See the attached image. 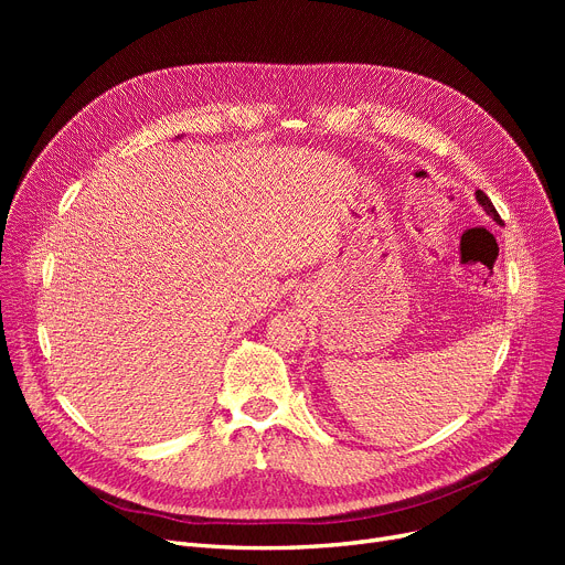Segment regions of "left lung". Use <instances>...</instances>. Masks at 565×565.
<instances>
[{
    "mask_svg": "<svg viewBox=\"0 0 565 565\" xmlns=\"http://www.w3.org/2000/svg\"><path fill=\"white\" fill-rule=\"evenodd\" d=\"M477 199H479V203L486 207V213H488L490 217H494V222H499V224H501V217H499V213H497V207L492 205V201L488 199V194H486V192H481V190H477Z\"/></svg>",
    "mask_w": 565,
    "mask_h": 565,
    "instance_id": "obj_1",
    "label": "left lung"
}]
</instances>
